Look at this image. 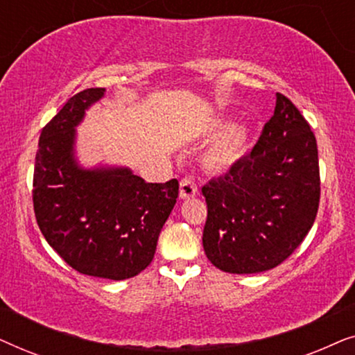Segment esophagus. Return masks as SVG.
Instances as JSON below:
<instances>
[{"label": "esophagus", "instance_id": "esophagus-1", "mask_svg": "<svg viewBox=\"0 0 355 355\" xmlns=\"http://www.w3.org/2000/svg\"><path fill=\"white\" fill-rule=\"evenodd\" d=\"M197 193H198L197 182L193 181V179H192L191 176L182 178V179H181V184H179V196H181V198L196 197Z\"/></svg>", "mask_w": 355, "mask_h": 355}]
</instances>
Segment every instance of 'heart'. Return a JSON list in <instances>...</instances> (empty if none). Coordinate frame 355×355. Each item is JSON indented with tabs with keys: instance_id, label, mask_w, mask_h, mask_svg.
<instances>
[{
	"instance_id": "heart-1",
	"label": "heart",
	"mask_w": 355,
	"mask_h": 355,
	"mask_svg": "<svg viewBox=\"0 0 355 355\" xmlns=\"http://www.w3.org/2000/svg\"><path fill=\"white\" fill-rule=\"evenodd\" d=\"M245 145V130L236 125L223 132L220 137L215 139L205 152L207 166L213 169H225L231 166L237 158L242 155Z\"/></svg>"
}]
</instances>
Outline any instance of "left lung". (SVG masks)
I'll return each instance as SVG.
<instances>
[{"instance_id": "1", "label": "left lung", "mask_w": 355, "mask_h": 355, "mask_svg": "<svg viewBox=\"0 0 355 355\" xmlns=\"http://www.w3.org/2000/svg\"><path fill=\"white\" fill-rule=\"evenodd\" d=\"M202 193L203 249L216 268L260 273L293 255L317 218L320 166L315 134L288 96L276 95L252 152Z\"/></svg>"}]
</instances>
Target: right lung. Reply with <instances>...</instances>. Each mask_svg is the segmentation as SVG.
Here are the masks:
<instances>
[{
	"label": "right lung",
	"mask_w": 355,
	"mask_h": 355,
	"mask_svg": "<svg viewBox=\"0 0 355 355\" xmlns=\"http://www.w3.org/2000/svg\"><path fill=\"white\" fill-rule=\"evenodd\" d=\"M103 94L100 87L79 92L42 129L32 200L43 237L67 265L82 275L119 281L153 260L179 182H145L129 169L77 168L74 128Z\"/></svg>",
	"instance_id": "add662e5"
}]
</instances>
